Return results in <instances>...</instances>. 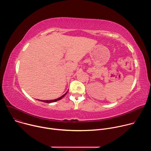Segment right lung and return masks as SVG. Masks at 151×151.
I'll use <instances>...</instances> for the list:
<instances>
[{
  "mask_svg": "<svg viewBox=\"0 0 151 151\" xmlns=\"http://www.w3.org/2000/svg\"><path fill=\"white\" fill-rule=\"evenodd\" d=\"M67 93H68V92H66V94H64V95H63V96H61L60 97H59V98H58V99H54V100H41V101H43V102H45V103H52V102H55V101H58V100H60L63 97H64V96H66V94H67Z\"/></svg>",
  "mask_w": 151,
  "mask_h": 151,
  "instance_id": "add662e5",
  "label": "right lung"
}]
</instances>
